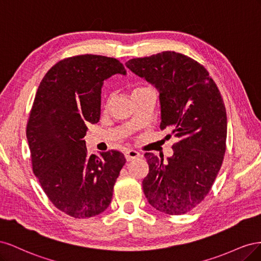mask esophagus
I'll list each match as a JSON object with an SVG mask.
<instances>
[{
    "mask_svg": "<svg viewBox=\"0 0 261 261\" xmlns=\"http://www.w3.org/2000/svg\"><path fill=\"white\" fill-rule=\"evenodd\" d=\"M139 156H140V153L138 151H136V150L130 149V150H127V151L125 152V158H126V160H127V161H132L134 159H137V158H139Z\"/></svg>",
    "mask_w": 261,
    "mask_h": 261,
    "instance_id": "esophagus-1",
    "label": "esophagus"
}]
</instances>
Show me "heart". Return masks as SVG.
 I'll use <instances>...</instances> for the list:
<instances>
[{
	"label": "heart",
	"instance_id": "heart-1",
	"mask_svg": "<svg viewBox=\"0 0 261 261\" xmlns=\"http://www.w3.org/2000/svg\"><path fill=\"white\" fill-rule=\"evenodd\" d=\"M145 89H148V88H141V87H138V88H135V89H134L133 93H134V92H137V91H140V90H145ZM110 101H111V98H110V99L108 100V105L110 103Z\"/></svg>",
	"mask_w": 261,
	"mask_h": 261
}]
</instances>
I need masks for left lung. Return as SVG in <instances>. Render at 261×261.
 I'll return each instance as SVG.
<instances>
[{"label":"left lung","mask_w":261,"mask_h":261,"mask_svg":"<svg viewBox=\"0 0 261 261\" xmlns=\"http://www.w3.org/2000/svg\"><path fill=\"white\" fill-rule=\"evenodd\" d=\"M126 66L159 90L160 128H171L177 138L168 162L145 153L149 165L143 180L145 196L160 212L185 215L208 195L223 162L227 129L223 99L208 70L187 55L164 51L132 59Z\"/></svg>","instance_id":"1"}]
</instances>
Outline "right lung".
I'll return each mask as SVG.
<instances>
[{
    "label": "right lung",
    "instance_id": "right-lung-1",
    "mask_svg": "<svg viewBox=\"0 0 261 261\" xmlns=\"http://www.w3.org/2000/svg\"><path fill=\"white\" fill-rule=\"evenodd\" d=\"M122 63L84 54L53 65L38 87L26 135L34 174L50 201L75 219L98 216L112 200L113 187L126 162L117 150L89 154L87 124L98 123L101 88Z\"/></svg>",
    "mask_w": 261,
    "mask_h": 261
}]
</instances>
